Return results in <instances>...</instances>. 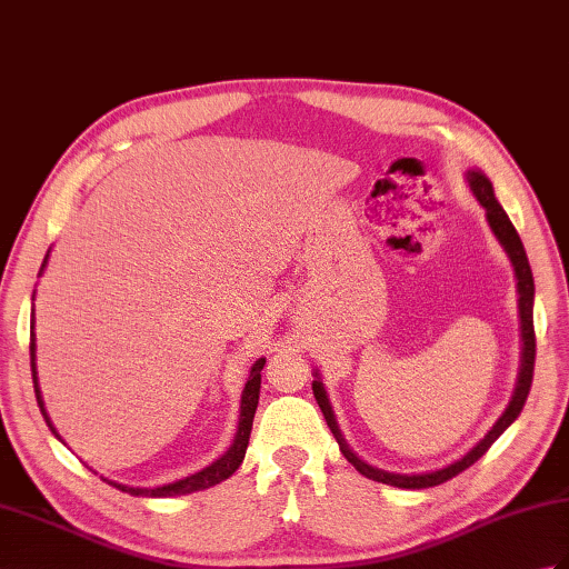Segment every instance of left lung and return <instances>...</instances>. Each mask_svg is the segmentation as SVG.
Segmentation results:
<instances>
[{
  "mask_svg": "<svg viewBox=\"0 0 569 569\" xmlns=\"http://www.w3.org/2000/svg\"><path fill=\"white\" fill-rule=\"evenodd\" d=\"M468 183H470V191L472 196L478 198L480 206L485 208V216H487V222H490V228L495 232V237L499 240V244L505 247L507 257L511 259V267H513V273H517V290H519V317H521V339H523V347H521V371H519V380H517V390H513L511 395V402L507 405L505 412H501V417L495 421V427L485 433V439L472 446L470 451L456 460V463L446 466L441 470H431V472H417V475H405V472H388V470H380V468H373L368 466L366 460H361L359 456H356L349 443L345 441V436H341L339 427H337V419H335V412H332V405H329L327 400V392H325V386L322 380L315 378L312 380V392H315V400L317 405H320L322 415H325V421L327 427L332 429L335 439L339 443V451L345 453V458L349 460V463L359 470L361 475H366L368 480H376V482H382V485H392V487H402V490H425V487H436L441 485L446 480L456 478L458 472H463L466 468H470L475 460H480L487 448H490L501 433H505L511 425L513 419H517L521 415V409L526 405V398H528V390H531V382H533V363H536V332H533V273H531V267H528V257H526V249L521 244V237L517 232V228H513L509 216L505 213V208L499 206V201L495 198V189H492V181L487 179L480 169H468L466 174Z\"/></svg>",
  "mask_w": 569,
  "mask_h": 569,
  "instance_id": "obj_1",
  "label": "left lung"
}]
</instances>
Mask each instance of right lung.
I'll return each instance as SVG.
<instances>
[{
	"instance_id": "add662e5",
	"label": "right lung",
	"mask_w": 569,
	"mask_h": 569,
	"mask_svg": "<svg viewBox=\"0 0 569 569\" xmlns=\"http://www.w3.org/2000/svg\"><path fill=\"white\" fill-rule=\"evenodd\" d=\"M48 252H50V249H48ZM46 263H48V254L43 259L41 273L46 269ZM41 273H38V276H41ZM263 363H267V359H259L252 366V371H249V380H247V386L242 390V402H240V425H237V433H234L232 446L218 460H213V463H210L208 468L198 470V472L189 475V478H183V480L162 485V487H128V485H118V482H111V480H106V482L113 485L116 490L128 492V495H133V497H179V495H191V492L208 490V487H213V485H218L222 480H228L230 475L242 466L244 453H247L249 433H252V421H254V412H257V405H259V388H261V368H263ZM31 371H33V388H36L38 407H41V412H43V417L48 421L50 431L58 436V431H56V427H52V421H50L46 407H43L41 388H38V376H36V335L33 332H31ZM58 439H60V436H58Z\"/></svg>"
}]
</instances>
